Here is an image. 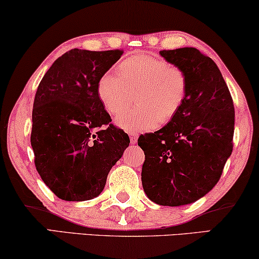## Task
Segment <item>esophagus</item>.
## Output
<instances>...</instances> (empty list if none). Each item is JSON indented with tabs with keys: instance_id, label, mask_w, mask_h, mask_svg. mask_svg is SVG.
<instances>
[{
	"instance_id": "34e87169",
	"label": "esophagus",
	"mask_w": 259,
	"mask_h": 259,
	"mask_svg": "<svg viewBox=\"0 0 259 259\" xmlns=\"http://www.w3.org/2000/svg\"><path fill=\"white\" fill-rule=\"evenodd\" d=\"M130 140H131V144H137V141H138V134H137L136 132L130 133Z\"/></svg>"
}]
</instances>
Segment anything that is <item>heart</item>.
Masks as SVG:
<instances>
[{
	"instance_id": "obj_1",
	"label": "heart",
	"mask_w": 259,
	"mask_h": 259,
	"mask_svg": "<svg viewBox=\"0 0 259 259\" xmlns=\"http://www.w3.org/2000/svg\"><path fill=\"white\" fill-rule=\"evenodd\" d=\"M119 74L106 72L98 81V95L106 111L126 131H147L167 123L178 114L187 95V76L179 66L148 54H137L119 63Z\"/></svg>"
}]
</instances>
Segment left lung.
Listing matches in <instances>:
<instances>
[{
  "label": "left lung",
  "instance_id": "1",
  "mask_svg": "<svg viewBox=\"0 0 259 259\" xmlns=\"http://www.w3.org/2000/svg\"><path fill=\"white\" fill-rule=\"evenodd\" d=\"M187 76L183 107L161 130L140 136L141 182L155 204L179 206L204 197L219 182L231 155L233 100L213 60L192 47L160 51Z\"/></svg>",
  "mask_w": 259,
  "mask_h": 259
}]
</instances>
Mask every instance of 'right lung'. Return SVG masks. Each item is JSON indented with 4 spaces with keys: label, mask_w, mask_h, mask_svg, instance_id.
<instances>
[{
    "label": "right lung",
    "mask_w": 259,
    "mask_h": 259,
    "mask_svg": "<svg viewBox=\"0 0 259 259\" xmlns=\"http://www.w3.org/2000/svg\"><path fill=\"white\" fill-rule=\"evenodd\" d=\"M122 49H70L38 84L30 143L41 179L56 197L83 201L98 197L108 172L130 145L111 123L98 95V81L121 58Z\"/></svg>",
    "instance_id": "add662e5"
}]
</instances>
